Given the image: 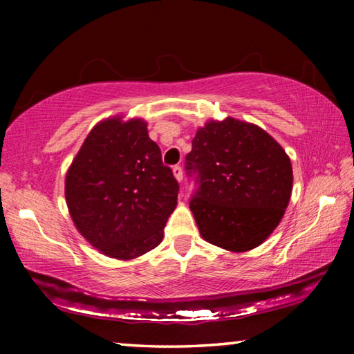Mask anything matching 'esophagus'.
Returning <instances> with one entry per match:
<instances>
[{
    "label": "esophagus",
    "instance_id": "esophagus-1",
    "mask_svg": "<svg viewBox=\"0 0 354 354\" xmlns=\"http://www.w3.org/2000/svg\"><path fill=\"white\" fill-rule=\"evenodd\" d=\"M173 175H175V178L178 179V181H183V167L181 165H175L173 167Z\"/></svg>",
    "mask_w": 354,
    "mask_h": 354
}]
</instances>
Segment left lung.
Segmentation results:
<instances>
[{
	"label": "left lung",
	"instance_id": "obj_1",
	"mask_svg": "<svg viewBox=\"0 0 354 354\" xmlns=\"http://www.w3.org/2000/svg\"><path fill=\"white\" fill-rule=\"evenodd\" d=\"M185 171L200 234L230 251H248L272 234L292 194V165L279 143L256 124L227 117L196 131Z\"/></svg>",
	"mask_w": 354,
	"mask_h": 354
}]
</instances>
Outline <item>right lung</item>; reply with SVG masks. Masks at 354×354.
Masks as SVG:
<instances>
[{"label":"right lung","mask_w":354,"mask_h":354,"mask_svg":"<svg viewBox=\"0 0 354 354\" xmlns=\"http://www.w3.org/2000/svg\"><path fill=\"white\" fill-rule=\"evenodd\" d=\"M179 184L142 120H106L84 140L65 179L77 231L117 259L158 247Z\"/></svg>","instance_id":"right-lung-1"}]
</instances>
